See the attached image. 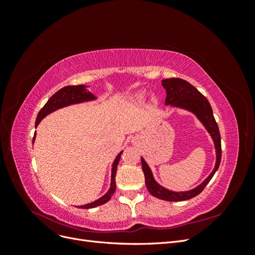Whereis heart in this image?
Here are the masks:
<instances>
[{"mask_svg":"<svg viewBox=\"0 0 255 255\" xmlns=\"http://www.w3.org/2000/svg\"><path fill=\"white\" fill-rule=\"evenodd\" d=\"M142 97V94H138V96H137V98H141Z\"/></svg>","mask_w":255,"mask_h":255,"instance_id":"1","label":"heart"}]
</instances>
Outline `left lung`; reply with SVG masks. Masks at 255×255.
<instances>
[{
	"label": "left lung",
	"instance_id": "obj_1",
	"mask_svg": "<svg viewBox=\"0 0 255 255\" xmlns=\"http://www.w3.org/2000/svg\"><path fill=\"white\" fill-rule=\"evenodd\" d=\"M161 85L166 89V105H170L175 109H180L187 111L191 114H194L197 119L202 123V126L207 130V133L211 135L216 151V163L214 166L213 171L210 173L206 179L198 185L197 187L190 190L185 191H174L170 190L156 182L154 179L153 173L149 165L145 163L143 157H141V165L142 171L144 173L145 186L148 188L150 194L165 201H172L179 202L189 200L198 196L201 192L206 185L212 180V177L218 170L220 160H221V138L218 125L216 123V120L213 115V110L211 107L208 100L200 92L196 87L192 86L190 83L182 79H165L161 81Z\"/></svg>",
	"mask_w": 255,
	"mask_h": 255
}]
</instances>
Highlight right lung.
<instances>
[{"label": "right lung", "mask_w": 255, "mask_h": 255, "mask_svg": "<svg viewBox=\"0 0 255 255\" xmlns=\"http://www.w3.org/2000/svg\"><path fill=\"white\" fill-rule=\"evenodd\" d=\"M89 86H86V85H78V86H66L64 88L59 89L57 92H55L49 100L48 102L45 103V105L40 110V112L38 113L37 119L35 126L38 127L39 122L47 116L53 112H55L59 109H63V107L70 106L73 104H80V103H85V102H90V101H96L98 97H96L92 92L88 90ZM36 133L33 138V142L35 140ZM123 151H121L117 156H116L113 166H112V176H111V186L110 189L107 190L106 194L102 196L101 198H99L98 200L94 202H90L88 204L85 205H80L78 207L80 208H94L99 205H102L106 202H109L112 196L114 195V192L116 190V173H117V167L119 164V160L121 157V154Z\"/></svg>", "instance_id": "obj_1"}]
</instances>
